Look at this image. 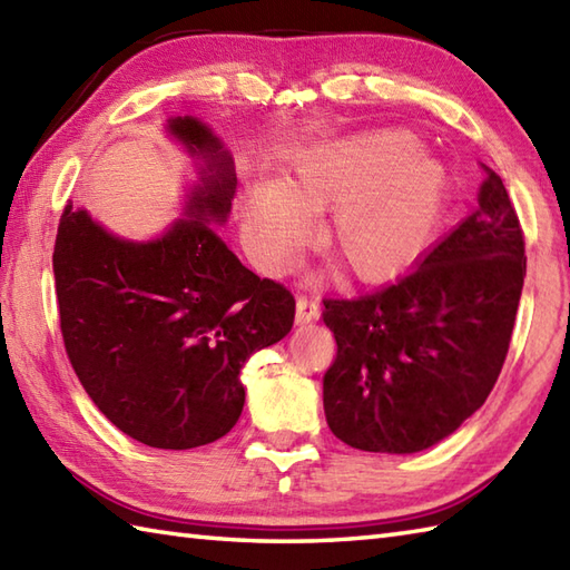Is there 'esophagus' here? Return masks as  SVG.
<instances>
[{"instance_id":"esophagus-1","label":"esophagus","mask_w":570,"mask_h":570,"mask_svg":"<svg viewBox=\"0 0 570 570\" xmlns=\"http://www.w3.org/2000/svg\"><path fill=\"white\" fill-rule=\"evenodd\" d=\"M318 316H321V311H318V298L301 294V296L296 298V323L306 325V323L318 321Z\"/></svg>"}]
</instances>
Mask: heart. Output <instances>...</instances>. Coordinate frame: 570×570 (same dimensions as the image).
<instances>
[{
    "instance_id": "obj_1",
    "label": "heart",
    "mask_w": 570,
    "mask_h": 570,
    "mask_svg": "<svg viewBox=\"0 0 570 570\" xmlns=\"http://www.w3.org/2000/svg\"><path fill=\"white\" fill-rule=\"evenodd\" d=\"M448 200L441 161L404 129H374L304 151L286 186L257 180L245 229L262 264L278 269L308 237V215L331 210L323 242L360 282H386L429 247Z\"/></svg>"
}]
</instances>
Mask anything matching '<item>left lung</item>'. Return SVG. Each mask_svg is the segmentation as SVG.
<instances>
[{
    "mask_svg": "<svg viewBox=\"0 0 570 570\" xmlns=\"http://www.w3.org/2000/svg\"><path fill=\"white\" fill-rule=\"evenodd\" d=\"M485 168L478 210L414 272L357 298H323L337 353L323 409L343 443L419 453L485 404L510 350L524 235L502 178Z\"/></svg>",
    "mask_w": 570,
    "mask_h": 570,
    "instance_id": "8db88e82",
    "label": "left lung"
}]
</instances>
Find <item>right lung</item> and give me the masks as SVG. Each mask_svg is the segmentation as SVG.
Listing matches in <instances>:
<instances>
[{
    "mask_svg": "<svg viewBox=\"0 0 570 570\" xmlns=\"http://www.w3.org/2000/svg\"><path fill=\"white\" fill-rule=\"evenodd\" d=\"M166 129L200 161L184 217L131 242L68 203L53 274L66 353L95 406L144 445L186 451L235 426L239 370L292 331L296 301L210 227L227 220L237 188L225 144L196 117H171Z\"/></svg>",
    "mask_w": 570,
    "mask_h": 570,
    "instance_id": "right-lung-1",
    "label": "right lung"
}]
</instances>
